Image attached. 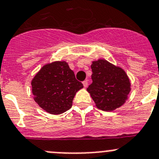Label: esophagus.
Instances as JSON below:
<instances>
[{"instance_id": "esophagus-1", "label": "esophagus", "mask_w": 159, "mask_h": 159, "mask_svg": "<svg viewBox=\"0 0 159 159\" xmlns=\"http://www.w3.org/2000/svg\"><path fill=\"white\" fill-rule=\"evenodd\" d=\"M82 84H83V85H84V87H85V88H86V87L88 86V81H87V80H84V81L82 82Z\"/></svg>"}]
</instances>
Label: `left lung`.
<instances>
[{"label":"left lung","mask_w":159,"mask_h":159,"mask_svg":"<svg viewBox=\"0 0 159 159\" xmlns=\"http://www.w3.org/2000/svg\"><path fill=\"white\" fill-rule=\"evenodd\" d=\"M91 68L93 82L87 91L97 108L112 111L124 104L131 89L125 72L105 59L93 61Z\"/></svg>","instance_id":"obj_1"}]
</instances>
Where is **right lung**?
I'll return each instance as SVG.
<instances>
[{"label": "right lung", "mask_w": 159, "mask_h": 159, "mask_svg": "<svg viewBox=\"0 0 159 159\" xmlns=\"http://www.w3.org/2000/svg\"><path fill=\"white\" fill-rule=\"evenodd\" d=\"M31 85L35 102L52 115H60L71 108L75 94L83 88L65 61L44 65L33 78Z\"/></svg>", "instance_id": "add662e5"}]
</instances>
